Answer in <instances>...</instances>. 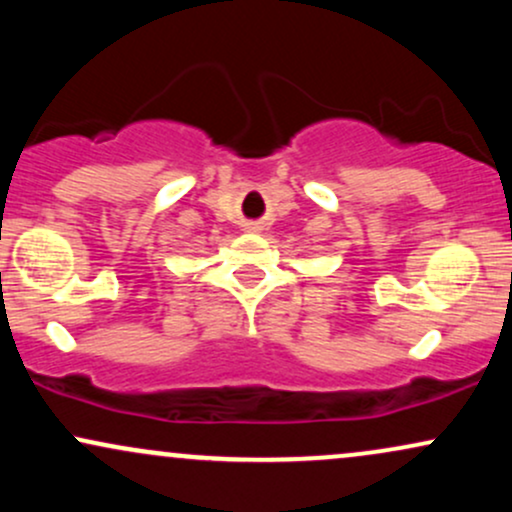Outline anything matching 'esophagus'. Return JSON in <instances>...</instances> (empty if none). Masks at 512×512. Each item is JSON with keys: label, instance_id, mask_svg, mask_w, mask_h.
<instances>
[{"label": "esophagus", "instance_id": "esophagus-1", "mask_svg": "<svg viewBox=\"0 0 512 512\" xmlns=\"http://www.w3.org/2000/svg\"><path fill=\"white\" fill-rule=\"evenodd\" d=\"M245 228H248L250 233H260V231H262V226H260V223H248V226H245Z\"/></svg>", "mask_w": 512, "mask_h": 512}]
</instances>
